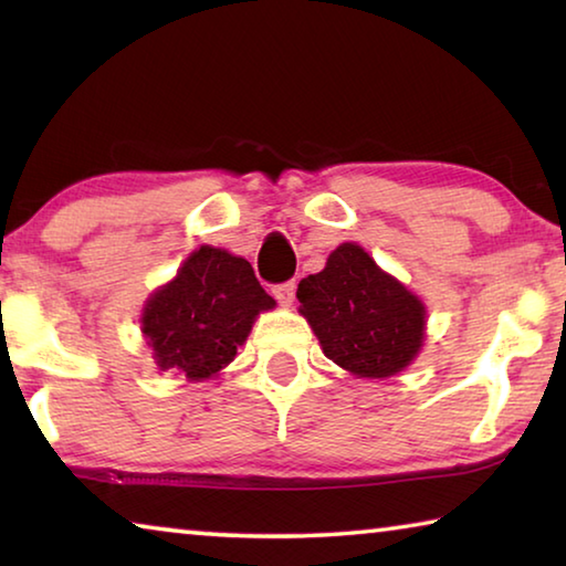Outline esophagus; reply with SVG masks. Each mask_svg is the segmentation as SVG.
Masks as SVG:
<instances>
[{"mask_svg": "<svg viewBox=\"0 0 566 566\" xmlns=\"http://www.w3.org/2000/svg\"><path fill=\"white\" fill-rule=\"evenodd\" d=\"M274 296L276 302H280L282 306H290L294 302V294H296V284L294 282H284V284H276L274 286Z\"/></svg>", "mask_w": 566, "mask_h": 566, "instance_id": "1", "label": "esophagus"}]
</instances>
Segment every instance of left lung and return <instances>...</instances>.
Returning a JSON list of instances; mask_svg holds the SVG:
<instances>
[{
	"instance_id": "obj_1",
	"label": "left lung",
	"mask_w": 566,
	"mask_h": 566,
	"mask_svg": "<svg viewBox=\"0 0 566 566\" xmlns=\"http://www.w3.org/2000/svg\"><path fill=\"white\" fill-rule=\"evenodd\" d=\"M296 300L324 354L352 375H397L424 339V304L352 242L300 282Z\"/></svg>"
}]
</instances>
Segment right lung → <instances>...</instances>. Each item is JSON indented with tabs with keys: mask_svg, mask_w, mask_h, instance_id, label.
Wrapping results in <instances>:
<instances>
[{
	"mask_svg": "<svg viewBox=\"0 0 566 566\" xmlns=\"http://www.w3.org/2000/svg\"><path fill=\"white\" fill-rule=\"evenodd\" d=\"M272 306L252 264L224 249L199 247L175 280L151 294L142 332L161 369L205 379L237 357L256 314Z\"/></svg>",
	"mask_w": 566,
	"mask_h": 566,
	"instance_id": "1",
	"label": "right lung"
}]
</instances>
